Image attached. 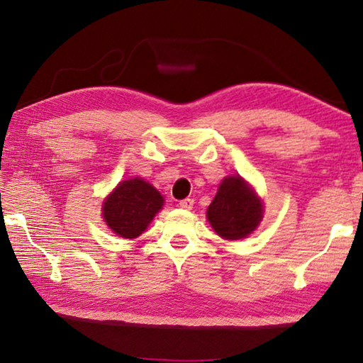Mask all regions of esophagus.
<instances>
[{"instance_id": "1", "label": "esophagus", "mask_w": 363, "mask_h": 363, "mask_svg": "<svg viewBox=\"0 0 363 363\" xmlns=\"http://www.w3.org/2000/svg\"><path fill=\"white\" fill-rule=\"evenodd\" d=\"M179 206H181L182 209L190 211L191 208H194V198H186V200H181Z\"/></svg>"}]
</instances>
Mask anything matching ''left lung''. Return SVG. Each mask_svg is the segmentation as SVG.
Wrapping results in <instances>:
<instances>
[{
	"mask_svg": "<svg viewBox=\"0 0 363 363\" xmlns=\"http://www.w3.org/2000/svg\"><path fill=\"white\" fill-rule=\"evenodd\" d=\"M264 206L240 176L225 177L218 186L206 217L220 238L238 240L248 238L258 228Z\"/></svg>",
	"mask_w": 363,
	"mask_h": 363,
	"instance_id": "obj_1",
	"label": "left lung"
}]
</instances>
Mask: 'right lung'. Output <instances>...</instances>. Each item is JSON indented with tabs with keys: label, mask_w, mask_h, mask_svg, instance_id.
Returning a JSON list of instances; mask_svg holds the SVG:
<instances>
[{
	"label": "right lung",
	"mask_w": 363,
	"mask_h": 363,
	"mask_svg": "<svg viewBox=\"0 0 363 363\" xmlns=\"http://www.w3.org/2000/svg\"><path fill=\"white\" fill-rule=\"evenodd\" d=\"M163 196L141 177L119 182L105 198L102 217L108 228L119 238L135 239L143 233L162 209Z\"/></svg>",
	"instance_id": "1"
}]
</instances>
